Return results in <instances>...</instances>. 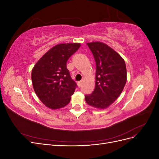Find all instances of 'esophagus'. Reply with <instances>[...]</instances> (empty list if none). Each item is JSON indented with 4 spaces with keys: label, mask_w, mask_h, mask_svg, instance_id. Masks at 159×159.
Returning <instances> with one entry per match:
<instances>
[{
    "label": "esophagus",
    "mask_w": 159,
    "mask_h": 159,
    "mask_svg": "<svg viewBox=\"0 0 159 159\" xmlns=\"http://www.w3.org/2000/svg\"><path fill=\"white\" fill-rule=\"evenodd\" d=\"M82 84H83V82H82V81H78V87H79V88L81 87V85H82Z\"/></svg>",
    "instance_id": "obj_1"
}]
</instances>
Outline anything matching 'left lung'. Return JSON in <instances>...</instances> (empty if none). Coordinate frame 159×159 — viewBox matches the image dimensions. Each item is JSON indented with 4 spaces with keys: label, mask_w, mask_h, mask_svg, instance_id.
<instances>
[{
    "label": "left lung",
    "mask_w": 159,
    "mask_h": 159,
    "mask_svg": "<svg viewBox=\"0 0 159 159\" xmlns=\"http://www.w3.org/2000/svg\"><path fill=\"white\" fill-rule=\"evenodd\" d=\"M96 63L95 87L91 94L85 95L91 106L105 109L121 93L127 81L125 62L121 56L104 43H88Z\"/></svg>",
    "instance_id": "8db88e82"
}]
</instances>
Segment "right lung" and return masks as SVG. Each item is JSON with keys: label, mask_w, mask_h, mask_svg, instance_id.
<instances>
[{"label": "right lung", "mask_w": 159, "mask_h": 159, "mask_svg": "<svg viewBox=\"0 0 159 159\" xmlns=\"http://www.w3.org/2000/svg\"><path fill=\"white\" fill-rule=\"evenodd\" d=\"M80 47L79 43L57 44L47 52L34 66L33 88L46 107L56 109L70 103L77 84L71 79L66 63Z\"/></svg>", "instance_id": "obj_1"}]
</instances>
